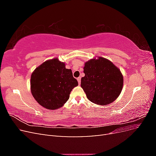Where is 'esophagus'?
I'll use <instances>...</instances> for the list:
<instances>
[{
	"mask_svg": "<svg viewBox=\"0 0 156 156\" xmlns=\"http://www.w3.org/2000/svg\"><path fill=\"white\" fill-rule=\"evenodd\" d=\"M77 81H78L79 84H81V77H78V78L77 79Z\"/></svg>",
	"mask_w": 156,
	"mask_h": 156,
	"instance_id": "34e87169",
	"label": "esophagus"
}]
</instances>
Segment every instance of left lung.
<instances>
[{
  "instance_id": "left-lung-1",
  "label": "left lung",
  "mask_w": 156,
  "mask_h": 156,
  "mask_svg": "<svg viewBox=\"0 0 156 156\" xmlns=\"http://www.w3.org/2000/svg\"><path fill=\"white\" fill-rule=\"evenodd\" d=\"M84 77L81 87L91 102L100 105L110 104L116 100L123 88L120 70L103 57L94 58L84 63Z\"/></svg>"
}]
</instances>
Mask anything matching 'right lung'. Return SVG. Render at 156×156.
<instances>
[{"mask_svg": "<svg viewBox=\"0 0 156 156\" xmlns=\"http://www.w3.org/2000/svg\"><path fill=\"white\" fill-rule=\"evenodd\" d=\"M78 85L71 69L55 58L46 60L32 73L30 90L40 105L49 110L62 107L72 89Z\"/></svg>", "mask_w": 156, "mask_h": 156, "instance_id": "obj_1", "label": "right lung"}]
</instances>
